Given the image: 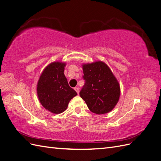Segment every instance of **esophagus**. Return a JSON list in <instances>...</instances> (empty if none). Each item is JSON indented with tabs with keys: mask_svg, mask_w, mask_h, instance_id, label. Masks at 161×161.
Segmentation results:
<instances>
[{
	"mask_svg": "<svg viewBox=\"0 0 161 161\" xmlns=\"http://www.w3.org/2000/svg\"><path fill=\"white\" fill-rule=\"evenodd\" d=\"M75 90L76 91V92H77L78 94L79 93V87H75Z\"/></svg>",
	"mask_w": 161,
	"mask_h": 161,
	"instance_id": "1",
	"label": "esophagus"
}]
</instances>
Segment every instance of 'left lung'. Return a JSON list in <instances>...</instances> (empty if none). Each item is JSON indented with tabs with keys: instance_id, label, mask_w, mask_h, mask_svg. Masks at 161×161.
Wrapping results in <instances>:
<instances>
[{
	"instance_id": "left-lung-1",
	"label": "left lung",
	"mask_w": 161,
	"mask_h": 161,
	"mask_svg": "<svg viewBox=\"0 0 161 161\" xmlns=\"http://www.w3.org/2000/svg\"><path fill=\"white\" fill-rule=\"evenodd\" d=\"M85 85L80 96L89 109L96 114L111 111L118 102L120 88L118 80L108 65L96 62L82 66Z\"/></svg>"
}]
</instances>
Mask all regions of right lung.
<instances>
[{
    "label": "right lung",
    "instance_id": "add662e5",
    "mask_svg": "<svg viewBox=\"0 0 161 161\" xmlns=\"http://www.w3.org/2000/svg\"><path fill=\"white\" fill-rule=\"evenodd\" d=\"M65 63L52 62L43 71L37 82V92L43 108L53 114L64 111L77 92L69 85L64 76Z\"/></svg>",
    "mask_w": 161,
    "mask_h": 161
}]
</instances>
